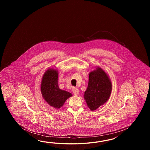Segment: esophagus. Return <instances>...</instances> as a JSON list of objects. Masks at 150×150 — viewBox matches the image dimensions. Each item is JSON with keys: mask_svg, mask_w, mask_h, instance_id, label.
<instances>
[{"mask_svg": "<svg viewBox=\"0 0 150 150\" xmlns=\"http://www.w3.org/2000/svg\"><path fill=\"white\" fill-rule=\"evenodd\" d=\"M72 92L74 93V94L75 96H77L79 94V89L76 88V87H73L72 88Z\"/></svg>", "mask_w": 150, "mask_h": 150, "instance_id": "1", "label": "esophagus"}]
</instances>
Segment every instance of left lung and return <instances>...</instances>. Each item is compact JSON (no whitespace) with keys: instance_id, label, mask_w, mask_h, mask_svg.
I'll return each mask as SVG.
<instances>
[{"instance_id":"1","label":"left lung","mask_w":150,"mask_h":150,"mask_svg":"<svg viewBox=\"0 0 150 150\" xmlns=\"http://www.w3.org/2000/svg\"><path fill=\"white\" fill-rule=\"evenodd\" d=\"M112 83L108 75L101 67L89 72L88 86L83 98L91 111L103 105L111 94Z\"/></svg>"}]
</instances>
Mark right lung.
<instances>
[{
  "label": "right lung",
  "mask_w": 150,
  "mask_h": 150,
  "mask_svg": "<svg viewBox=\"0 0 150 150\" xmlns=\"http://www.w3.org/2000/svg\"><path fill=\"white\" fill-rule=\"evenodd\" d=\"M58 72L57 69L50 68L45 72L42 78V96L49 105L59 109L72 94L59 88L58 84Z\"/></svg>",
  "instance_id": "right-lung-1"
}]
</instances>
